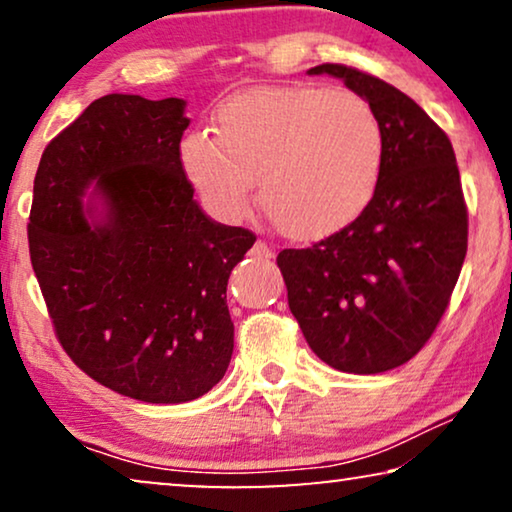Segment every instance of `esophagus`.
Here are the masks:
<instances>
[{
    "instance_id": "obj_1",
    "label": "esophagus",
    "mask_w": 512,
    "mask_h": 512,
    "mask_svg": "<svg viewBox=\"0 0 512 512\" xmlns=\"http://www.w3.org/2000/svg\"><path fill=\"white\" fill-rule=\"evenodd\" d=\"M254 254H256V256H263V258H272V256H275V251H272V247H270L268 242L258 240V242L254 244Z\"/></svg>"
}]
</instances>
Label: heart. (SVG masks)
Instances as JSON below:
<instances>
[{"label": "heart", "instance_id": "1", "mask_svg": "<svg viewBox=\"0 0 512 512\" xmlns=\"http://www.w3.org/2000/svg\"><path fill=\"white\" fill-rule=\"evenodd\" d=\"M179 158L223 219L247 214L256 181L258 205L277 233L319 240L370 205L384 132L373 104L352 90L251 88L216 104L212 132H188Z\"/></svg>", "mask_w": 512, "mask_h": 512}]
</instances>
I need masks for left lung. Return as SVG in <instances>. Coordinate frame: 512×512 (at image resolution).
I'll return each instance as SVG.
<instances>
[{"label":"left lung","instance_id":"8db88e82","mask_svg":"<svg viewBox=\"0 0 512 512\" xmlns=\"http://www.w3.org/2000/svg\"><path fill=\"white\" fill-rule=\"evenodd\" d=\"M373 104L384 160L370 205L307 249L279 251L289 307L307 345L342 373L408 363L440 324L468 247L452 142L415 100L347 65L312 67Z\"/></svg>","mask_w":512,"mask_h":512}]
</instances>
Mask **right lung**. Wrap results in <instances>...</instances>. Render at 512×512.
<instances>
[{
	"mask_svg": "<svg viewBox=\"0 0 512 512\" xmlns=\"http://www.w3.org/2000/svg\"><path fill=\"white\" fill-rule=\"evenodd\" d=\"M184 109L179 97L95 100L46 146L27 223L62 349L144 403L193 401L226 375L228 277L256 242L193 200L179 158Z\"/></svg>",
	"mask_w": 512,
	"mask_h": 512,
	"instance_id": "right-lung-1",
	"label": "right lung"
}]
</instances>
